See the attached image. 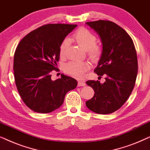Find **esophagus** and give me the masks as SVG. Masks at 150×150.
<instances>
[{
	"label": "esophagus",
	"instance_id": "esophagus-1",
	"mask_svg": "<svg viewBox=\"0 0 150 150\" xmlns=\"http://www.w3.org/2000/svg\"><path fill=\"white\" fill-rule=\"evenodd\" d=\"M86 85V83H85V82H84V81H79V83H78V86H79V87H84V86H85Z\"/></svg>",
	"mask_w": 150,
	"mask_h": 150
}]
</instances>
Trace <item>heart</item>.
I'll return each mask as SVG.
<instances>
[{
	"mask_svg": "<svg viewBox=\"0 0 150 150\" xmlns=\"http://www.w3.org/2000/svg\"><path fill=\"white\" fill-rule=\"evenodd\" d=\"M74 39L80 46L86 50L88 57L93 61H98L101 58L102 48L96 44L95 35L85 28H81L74 34ZM68 46V40L65 39L60 45L59 54L61 57L65 55V51ZM90 68L88 61H71L65 65V71L67 74L76 79H83L86 71Z\"/></svg>",
	"mask_w": 150,
	"mask_h": 150,
	"instance_id": "1",
	"label": "heart"
}]
</instances>
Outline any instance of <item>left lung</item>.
Returning a JSON list of instances; mask_svg holds the SVG:
<instances>
[{"instance_id":"1","label":"left lung","mask_w":150,"mask_h":150,"mask_svg":"<svg viewBox=\"0 0 150 150\" xmlns=\"http://www.w3.org/2000/svg\"><path fill=\"white\" fill-rule=\"evenodd\" d=\"M86 24L99 35L102 44V57L94 71L106 76L103 84L86 82L95 92L86 106L96 113L110 114L124 105L134 89L138 72L137 52L130 36L114 22L100 20Z\"/></svg>"}]
</instances>
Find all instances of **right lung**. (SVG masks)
Here are the masks:
<instances>
[{"label": "right lung", "mask_w": 150, "mask_h": 150, "mask_svg": "<svg viewBox=\"0 0 150 150\" xmlns=\"http://www.w3.org/2000/svg\"><path fill=\"white\" fill-rule=\"evenodd\" d=\"M76 24H48L26 35L18 44L13 58L16 87L30 109L48 113L60 107L65 94L75 89L77 81L61 74L51 79L59 60V48Z\"/></svg>", "instance_id": "1"}]
</instances>
